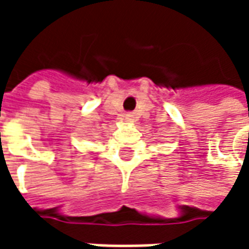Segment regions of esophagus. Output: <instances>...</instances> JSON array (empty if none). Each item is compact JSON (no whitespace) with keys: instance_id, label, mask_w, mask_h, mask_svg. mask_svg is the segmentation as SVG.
Returning <instances> with one entry per match:
<instances>
[{"instance_id":"esophagus-1","label":"esophagus","mask_w":249,"mask_h":249,"mask_svg":"<svg viewBox=\"0 0 249 249\" xmlns=\"http://www.w3.org/2000/svg\"><path fill=\"white\" fill-rule=\"evenodd\" d=\"M133 119H135V114L133 113L125 114V120H126V121H133Z\"/></svg>"}]
</instances>
